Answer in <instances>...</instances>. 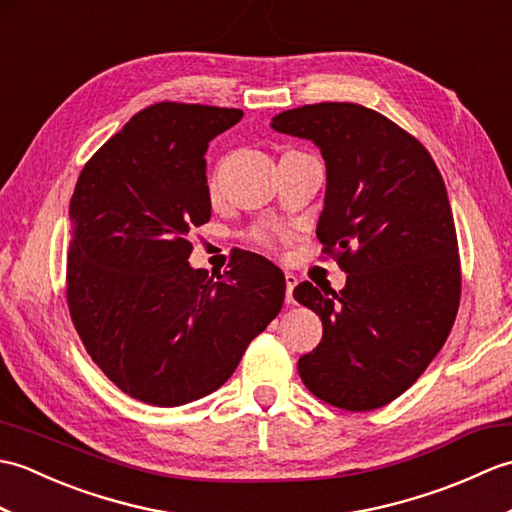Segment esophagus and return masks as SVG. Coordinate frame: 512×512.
<instances>
[{
  "mask_svg": "<svg viewBox=\"0 0 512 512\" xmlns=\"http://www.w3.org/2000/svg\"><path fill=\"white\" fill-rule=\"evenodd\" d=\"M297 286V277L292 273H286V303H295V299H292V290H295Z\"/></svg>",
  "mask_w": 512,
  "mask_h": 512,
  "instance_id": "obj_1",
  "label": "esophagus"
}]
</instances>
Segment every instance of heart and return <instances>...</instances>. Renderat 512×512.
I'll return each instance as SVG.
<instances>
[{"mask_svg":"<svg viewBox=\"0 0 512 512\" xmlns=\"http://www.w3.org/2000/svg\"><path fill=\"white\" fill-rule=\"evenodd\" d=\"M255 237H257V242H259V244H266V246H273V244H275V237L270 235V233L259 231Z\"/></svg>","mask_w":512,"mask_h":512,"instance_id":"obj_1","label":"heart"}]
</instances>
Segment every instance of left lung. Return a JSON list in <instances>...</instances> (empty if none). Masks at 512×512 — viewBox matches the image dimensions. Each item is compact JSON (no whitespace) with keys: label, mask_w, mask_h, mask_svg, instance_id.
Listing matches in <instances>:
<instances>
[{"label":"left lung","mask_w":512,"mask_h":512,"mask_svg":"<svg viewBox=\"0 0 512 512\" xmlns=\"http://www.w3.org/2000/svg\"><path fill=\"white\" fill-rule=\"evenodd\" d=\"M273 129L321 149L328 189L317 237L347 273L339 292L310 281L292 292L323 323L299 376L332 407H385L429 367L458 314L462 273L444 180L418 138L363 105H303L277 114Z\"/></svg>","instance_id":"1"}]
</instances>
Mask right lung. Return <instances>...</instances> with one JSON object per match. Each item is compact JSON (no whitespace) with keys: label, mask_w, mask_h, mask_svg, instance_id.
Returning a JSON list of instances; mask_svg holds the SVG:
<instances>
[{"label":"right lung","mask_w":512,"mask_h":512,"mask_svg":"<svg viewBox=\"0 0 512 512\" xmlns=\"http://www.w3.org/2000/svg\"><path fill=\"white\" fill-rule=\"evenodd\" d=\"M242 110L162 101L83 167L70 200V317L92 361L140 402L178 407L222 387L284 306V273L237 255L217 279L189 266L211 217L206 147Z\"/></svg>","instance_id":"right-lung-1"}]
</instances>
